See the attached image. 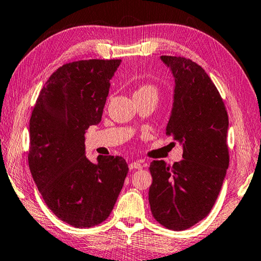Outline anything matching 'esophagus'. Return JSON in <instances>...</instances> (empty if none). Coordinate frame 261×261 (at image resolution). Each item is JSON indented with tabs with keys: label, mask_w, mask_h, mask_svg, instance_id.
Masks as SVG:
<instances>
[{
	"label": "esophagus",
	"mask_w": 261,
	"mask_h": 261,
	"mask_svg": "<svg viewBox=\"0 0 261 261\" xmlns=\"http://www.w3.org/2000/svg\"><path fill=\"white\" fill-rule=\"evenodd\" d=\"M129 167L130 169H140L142 168V164H140L139 161H135V163H131L129 165Z\"/></svg>",
	"instance_id": "obj_1"
}]
</instances>
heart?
Masks as SVG:
<instances>
[{
    "label": "heart",
    "instance_id": "1",
    "mask_svg": "<svg viewBox=\"0 0 261 261\" xmlns=\"http://www.w3.org/2000/svg\"><path fill=\"white\" fill-rule=\"evenodd\" d=\"M148 94H154L156 95V88L152 85H140L134 94V96H138V95H148Z\"/></svg>",
    "mask_w": 261,
    "mask_h": 261
}]
</instances>
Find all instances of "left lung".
<instances>
[{
    "label": "left lung",
    "mask_w": 261,
    "mask_h": 261,
    "mask_svg": "<svg viewBox=\"0 0 261 261\" xmlns=\"http://www.w3.org/2000/svg\"><path fill=\"white\" fill-rule=\"evenodd\" d=\"M175 79L166 135L182 144V160H153L148 202L154 220L181 231L203 220L217 200L226 169L229 117L221 94L200 65L184 57L161 56Z\"/></svg>",
    "instance_id": "obj_1"
}]
</instances>
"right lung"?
<instances>
[{
    "mask_svg": "<svg viewBox=\"0 0 261 261\" xmlns=\"http://www.w3.org/2000/svg\"><path fill=\"white\" fill-rule=\"evenodd\" d=\"M121 59L65 64L48 77L30 118L29 167L51 212L75 227L109 217L123 188L127 164L122 156L86 158L85 134L101 122L110 79Z\"/></svg>",
    "mask_w": 261,
    "mask_h": 261,
    "instance_id": "1",
    "label": "right lung"
}]
</instances>
